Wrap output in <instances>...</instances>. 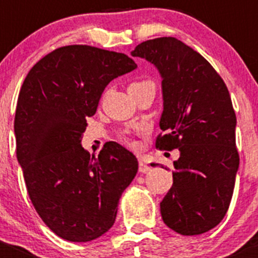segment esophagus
<instances>
[{
    "mask_svg": "<svg viewBox=\"0 0 258 258\" xmlns=\"http://www.w3.org/2000/svg\"><path fill=\"white\" fill-rule=\"evenodd\" d=\"M150 170H151L150 166L146 165L144 161H140V162H139V171H140V172H141V173H147Z\"/></svg>",
    "mask_w": 258,
    "mask_h": 258,
    "instance_id": "esophagus-1",
    "label": "esophagus"
}]
</instances>
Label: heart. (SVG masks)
<instances>
[{"instance_id": "obj_1", "label": "heart", "mask_w": 258, "mask_h": 258, "mask_svg": "<svg viewBox=\"0 0 258 258\" xmlns=\"http://www.w3.org/2000/svg\"><path fill=\"white\" fill-rule=\"evenodd\" d=\"M147 83H151V82H150V81H141V82H134L131 86H130V87H137V86L147 85ZM121 140H122V141H123L126 145L131 146V147H136V146H137L136 141H135L134 137H132L130 134H122V135H121Z\"/></svg>"}]
</instances>
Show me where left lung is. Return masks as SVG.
Instances as JSON below:
<instances>
[{
    "mask_svg": "<svg viewBox=\"0 0 258 258\" xmlns=\"http://www.w3.org/2000/svg\"><path fill=\"white\" fill-rule=\"evenodd\" d=\"M131 54L155 64L162 77L163 135L156 148L179 151L173 184L160 205L162 220L179 235H201L225 217L240 165L227 86L206 58L175 37L145 41Z\"/></svg>",
    "mask_w": 258,
    "mask_h": 258,
    "instance_id": "obj_1",
    "label": "left lung"
}]
</instances>
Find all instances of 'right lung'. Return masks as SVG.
Segmentation results:
<instances>
[{
  "label": "right lung",
  "mask_w": 258,
  "mask_h": 258,
  "mask_svg": "<svg viewBox=\"0 0 258 258\" xmlns=\"http://www.w3.org/2000/svg\"><path fill=\"white\" fill-rule=\"evenodd\" d=\"M124 53L92 46L59 47L26 76L15 116L16 153L31 202L58 237L88 242L114 223L121 195L139 170L134 153L107 142L91 157L81 146L86 117L106 86L134 71Z\"/></svg>",
  "instance_id": "1"
}]
</instances>
